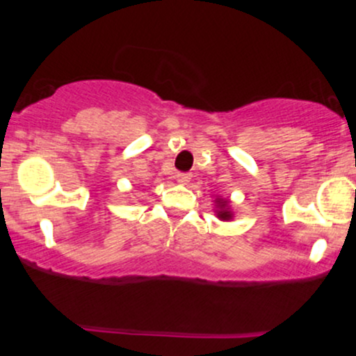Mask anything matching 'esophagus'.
<instances>
[{"label":"esophagus","mask_w":356,"mask_h":356,"mask_svg":"<svg viewBox=\"0 0 356 356\" xmlns=\"http://www.w3.org/2000/svg\"><path fill=\"white\" fill-rule=\"evenodd\" d=\"M192 175L189 172H179L177 175H175V179H177L179 184H187L191 181Z\"/></svg>","instance_id":"esophagus-1"}]
</instances>
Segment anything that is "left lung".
I'll use <instances>...</instances> for the list:
<instances>
[{
    "label": "left lung",
    "instance_id": "8db88e82",
    "mask_svg": "<svg viewBox=\"0 0 356 356\" xmlns=\"http://www.w3.org/2000/svg\"><path fill=\"white\" fill-rule=\"evenodd\" d=\"M219 204V207H220V211L218 212V216H219V218L220 219H231V212H229V209H227V206H226V201H224V202H218Z\"/></svg>",
    "mask_w": 356,
    "mask_h": 356
}]
</instances>
